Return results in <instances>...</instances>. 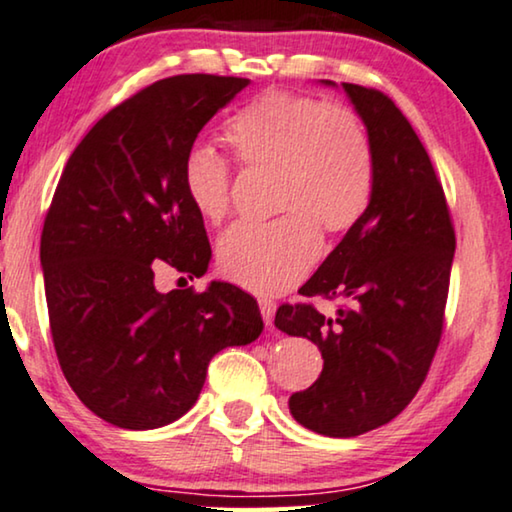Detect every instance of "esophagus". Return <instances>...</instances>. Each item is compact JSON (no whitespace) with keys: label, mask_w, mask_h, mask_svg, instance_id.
I'll use <instances>...</instances> for the list:
<instances>
[{"label":"esophagus","mask_w":512,"mask_h":512,"mask_svg":"<svg viewBox=\"0 0 512 512\" xmlns=\"http://www.w3.org/2000/svg\"><path fill=\"white\" fill-rule=\"evenodd\" d=\"M259 311H262V318L266 322V327H271L273 325V315H276V304H273L271 299L262 297V299H259Z\"/></svg>","instance_id":"esophagus-1"}]
</instances>
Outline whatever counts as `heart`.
I'll use <instances>...</instances> for the list:
<instances>
[{
	"mask_svg": "<svg viewBox=\"0 0 512 512\" xmlns=\"http://www.w3.org/2000/svg\"><path fill=\"white\" fill-rule=\"evenodd\" d=\"M225 141L243 167L276 176L273 211L283 215L222 234L220 271L253 292L290 290L320 255V229L348 232L369 208L376 178L371 136L345 106L271 90L232 115ZM185 194L199 218L220 222L232 201L225 162L206 150L192 153Z\"/></svg>",
	"mask_w": 512,
	"mask_h": 512,
	"instance_id": "heart-1",
	"label": "heart"
}]
</instances>
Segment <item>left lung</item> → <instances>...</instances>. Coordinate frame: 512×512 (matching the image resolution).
Returning <instances> with one entry per match:
<instances>
[{
	"label": "left lung",
	"mask_w": 512,
	"mask_h": 512,
	"mask_svg": "<svg viewBox=\"0 0 512 512\" xmlns=\"http://www.w3.org/2000/svg\"><path fill=\"white\" fill-rule=\"evenodd\" d=\"M338 88L334 81H322ZM371 136L369 208L299 294L341 299L334 315L283 304L276 327L322 352V373L290 397L301 427L350 438L394 420L427 378L441 341L455 229L427 150L383 92L341 83Z\"/></svg>",
	"instance_id": "obj_1"
}]
</instances>
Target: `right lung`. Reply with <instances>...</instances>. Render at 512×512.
I'll use <instances>...</instances> for the list:
<instances>
[{
    "mask_svg": "<svg viewBox=\"0 0 512 512\" xmlns=\"http://www.w3.org/2000/svg\"><path fill=\"white\" fill-rule=\"evenodd\" d=\"M248 83L183 74L148 85L85 134L57 183L41 234L50 334L71 390L115 427L176 422L213 355L264 329L257 301L236 285L155 287L164 266L190 278L208 269L185 167L197 134Z\"/></svg>",
    "mask_w": 512,
    "mask_h": 512,
    "instance_id": "obj_1",
    "label": "right lung"
}]
</instances>
